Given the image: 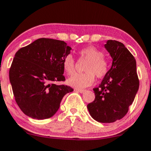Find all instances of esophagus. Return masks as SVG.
Segmentation results:
<instances>
[{"label":"esophagus","mask_w":151,"mask_h":151,"mask_svg":"<svg viewBox=\"0 0 151 151\" xmlns=\"http://www.w3.org/2000/svg\"><path fill=\"white\" fill-rule=\"evenodd\" d=\"M76 91H78V92H80V93H83V92H85L86 90H84V89H76Z\"/></svg>","instance_id":"34e87169"}]
</instances>
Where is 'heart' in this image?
<instances>
[{"instance_id": "heart-1", "label": "heart", "mask_w": 151, "mask_h": 151, "mask_svg": "<svg viewBox=\"0 0 151 151\" xmlns=\"http://www.w3.org/2000/svg\"><path fill=\"white\" fill-rule=\"evenodd\" d=\"M80 59L86 60L84 67L85 73L74 74L68 78L69 86L76 88H83L91 86L95 81V75L101 78L106 74L109 70V63L104 56V53L94 46H87L78 51ZM65 72L71 75L74 71V60L71 54L66 55L63 61Z\"/></svg>"}]
</instances>
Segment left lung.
Masks as SVG:
<instances>
[{
  "instance_id": "8db88e82",
  "label": "left lung",
  "mask_w": 151,
  "mask_h": 151,
  "mask_svg": "<svg viewBox=\"0 0 151 151\" xmlns=\"http://www.w3.org/2000/svg\"><path fill=\"white\" fill-rule=\"evenodd\" d=\"M104 47L112 57V66L99 86L93 88L95 99L87 108L97 122L112 123L127 113L139 90V81L136 60L124 44L108 40Z\"/></svg>"
}]
</instances>
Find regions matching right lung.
<instances>
[{
    "instance_id": "obj_1",
    "label": "right lung",
    "mask_w": 151,
    "mask_h": 151,
    "mask_svg": "<svg viewBox=\"0 0 151 151\" xmlns=\"http://www.w3.org/2000/svg\"><path fill=\"white\" fill-rule=\"evenodd\" d=\"M71 47L63 41L41 38L16 52L9 69L15 101L22 112L35 119L53 116L70 86L65 81L63 61Z\"/></svg>"
}]
</instances>
